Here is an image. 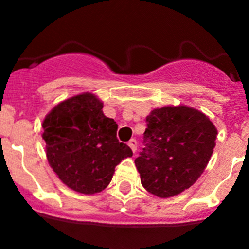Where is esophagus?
<instances>
[{
  "label": "esophagus",
  "instance_id": "obj_1",
  "mask_svg": "<svg viewBox=\"0 0 249 249\" xmlns=\"http://www.w3.org/2000/svg\"><path fill=\"white\" fill-rule=\"evenodd\" d=\"M127 144H129V147L131 148V150L132 152H136L137 150V141L135 140V139H132V140H130L129 141V143H127Z\"/></svg>",
  "mask_w": 249,
  "mask_h": 249
}]
</instances>
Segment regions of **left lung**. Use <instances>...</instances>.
<instances>
[{"mask_svg":"<svg viewBox=\"0 0 249 249\" xmlns=\"http://www.w3.org/2000/svg\"><path fill=\"white\" fill-rule=\"evenodd\" d=\"M135 165L145 190L171 197L192 187L207 166L217 129L200 110L187 106L153 109Z\"/></svg>","mask_w":249,"mask_h":249,"instance_id":"obj_1","label":"left lung"}]
</instances>
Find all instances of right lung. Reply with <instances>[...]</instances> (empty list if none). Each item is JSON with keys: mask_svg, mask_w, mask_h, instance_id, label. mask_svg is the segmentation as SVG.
<instances>
[{"mask_svg": "<svg viewBox=\"0 0 249 249\" xmlns=\"http://www.w3.org/2000/svg\"><path fill=\"white\" fill-rule=\"evenodd\" d=\"M90 92L60 102L44 118L47 159L62 183L82 194L100 193L132 150L117 139L118 125Z\"/></svg>", "mask_w": 249, "mask_h": 249, "instance_id": "obj_1", "label": "right lung"}]
</instances>
